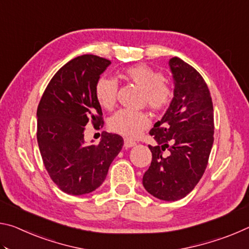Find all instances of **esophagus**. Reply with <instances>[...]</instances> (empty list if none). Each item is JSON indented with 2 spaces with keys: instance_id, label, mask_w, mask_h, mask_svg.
<instances>
[{
  "instance_id": "1",
  "label": "esophagus",
  "mask_w": 249,
  "mask_h": 249,
  "mask_svg": "<svg viewBox=\"0 0 249 249\" xmlns=\"http://www.w3.org/2000/svg\"><path fill=\"white\" fill-rule=\"evenodd\" d=\"M135 145H136V142H135L132 140H125L124 141V147H125V148H130V147H134Z\"/></svg>"
}]
</instances>
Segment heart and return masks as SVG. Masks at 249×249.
Listing matches in <instances>:
<instances>
[{
    "instance_id": "obj_1",
    "label": "heart",
    "mask_w": 249,
    "mask_h": 249,
    "mask_svg": "<svg viewBox=\"0 0 249 249\" xmlns=\"http://www.w3.org/2000/svg\"><path fill=\"white\" fill-rule=\"evenodd\" d=\"M123 78L136 84L144 91L142 101L154 111H163L174 99V90L163 82L161 72L146 65L130 66L123 71ZM117 84L107 77L100 78L95 83L94 96L101 107L109 109L116 102ZM149 125V119L145 112L120 109L108 121L109 129L125 137L135 138Z\"/></svg>"
}]
</instances>
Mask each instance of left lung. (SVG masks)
Segmentation results:
<instances>
[{
	"label": "left lung",
	"instance_id": "left-lung-1",
	"mask_svg": "<svg viewBox=\"0 0 249 249\" xmlns=\"http://www.w3.org/2000/svg\"><path fill=\"white\" fill-rule=\"evenodd\" d=\"M169 67L174 99L149 132L157 146H148L153 159L142 184L157 199L177 201L190 193L204 174L214 141V115L202 75L178 57L170 59Z\"/></svg>",
	"mask_w": 249,
	"mask_h": 249
}]
</instances>
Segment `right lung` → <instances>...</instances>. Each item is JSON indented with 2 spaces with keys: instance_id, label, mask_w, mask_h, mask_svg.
Wrapping results in <instances>:
<instances>
[{
  "instance_id": "add662e5",
  "label": "right lung",
  "mask_w": 249,
  "mask_h": 249,
  "mask_svg": "<svg viewBox=\"0 0 249 249\" xmlns=\"http://www.w3.org/2000/svg\"><path fill=\"white\" fill-rule=\"evenodd\" d=\"M109 65L94 54L67 62L50 80L37 108V142L45 168L58 188L71 196L98 189L124 144L120 135L107 132L98 145L84 142L89 122L103 124L94 87Z\"/></svg>"
}]
</instances>
